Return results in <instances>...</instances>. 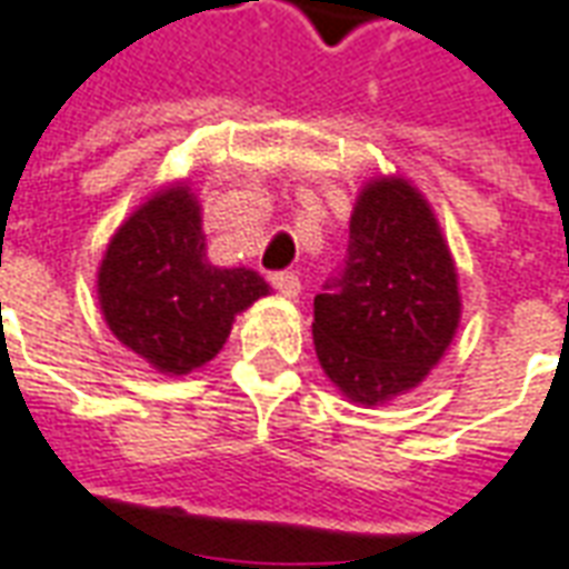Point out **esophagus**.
<instances>
[{"label":"esophagus","mask_w":569,"mask_h":569,"mask_svg":"<svg viewBox=\"0 0 569 569\" xmlns=\"http://www.w3.org/2000/svg\"><path fill=\"white\" fill-rule=\"evenodd\" d=\"M271 286L286 298H296L298 292H301V283H298V277L292 271L271 273Z\"/></svg>","instance_id":"34e87169"}]
</instances>
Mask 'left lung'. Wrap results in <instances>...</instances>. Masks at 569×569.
<instances>
[{
	"mask_svg": "<svg viewBox=\"0 0 569 569\" xmlns=\"http://www.w3.org/2000/svg\"><path fill=\"white\" fill-rule=\"evenodd\" d=\"M457 322V271L429 203L406 179H371L345 264L313 298L322 371L350 402L383 406L427 378Z\"/></svg>",
	"mask_w": 569,
	"mask_h": 569,
	"instance_id": "left-lung-1",
	"label": "left lung"
}]
</instances>
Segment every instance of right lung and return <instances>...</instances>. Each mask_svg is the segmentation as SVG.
Segmentation results:
<instances>
[{"instance_id":"right-lung-1","label":"right lung","mask_w":569,"mask_h":569,"mask_svg":"<svg viewBox=\"0 0 569 569\" xmlns=\"http://www.w3.org/2000/svg\"><path fill=\"white\" fill-rule=\"evenodd\" d=\"M268 283L249 268L207 261L200 203L186 186H167L116 231L97 271L106 326L163 375L210 362L231 322Z\"/></svg>"}]
</instances>
